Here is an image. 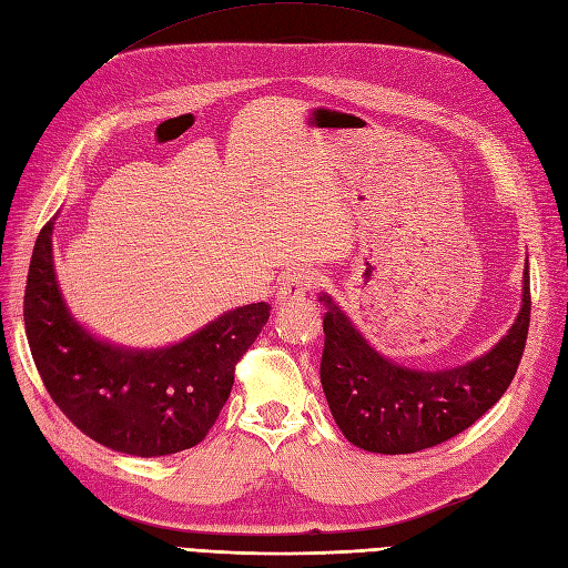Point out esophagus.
Returning <instances> with one entry per match:
<instances>
[{
  "label": "esophagus",
  "mask_w": 568,
  "mask_h": 568,
  "mask_svg": "<svg viewBox=\"0 0 568 568\" xmlns=\"http://www.w3.org/2000/svg\"><path fill=\"white\" fill-rule=\"evenodd\" d=\"M318 281H321L318 273L311 268L290 271L287 276H283L278 283V304H292L302 300L306 292H311L318 285Z\"/></svg>",
  "instance_id": "obj_1"
}]
</instances>
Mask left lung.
Returning <instances> with one entry per match:
<instances>
[{"label": "left lung", "mask_w": 568, "mask_h": 568, "mask_svg": "<svg viewBox=\"0 0 568 568\" xmlns=\"http://www.w3.org/2000/svg\"><path fill=\"white\" fill-rule=\"evenodd\" d=\"M321 384L342 434L363 450L400 455L448 442L498 404L515 379L530 323L528 262L524 302L509 333L460 368L417 373L379 356L323 295Z\"/></svg>", "instance_id": "1"}]
</instances>
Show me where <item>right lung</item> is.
Returning <instances> with one entry per match:
<instances>
[{
	"label": "right lung",
	"mask_w": 568,
	"mask_h": 568,
	"mask_svg": "<svg viewBox=\"0 0 568 568\" xmlns=\"http://www.w3.org/2000/svg\"><path fill=\"white\" fill-rule=\"evenodd\" d=\"M51 229L38 235L23 321L30 354L53 404L82 434L126 455L197 446L231 396L235 365L268 321L266 302L233 308L170 349H118L70 318L53 276Z\"/></svg>",
	"instance_id": "obj_1"
}]
</instances>
